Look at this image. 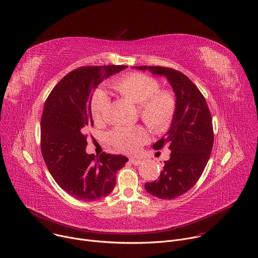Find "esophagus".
<instances>
[{
	"label": "esophagus",
	"instance_id": "esophagus-1",
	"mask_svg": "<svg viewBox=\"0 0 258 258\" xmlns=\"http://www.w3.org/2000/svg\"><path fill=\"white\" fill-rule=\"evenodd\" d=\"M129 161H130V163H132L134 166H139V165L142 163V160H141V159H138V158H130Z\"/></svg>",
	"mask_w": 258,
	"mask_h": 258
}]
</instances>
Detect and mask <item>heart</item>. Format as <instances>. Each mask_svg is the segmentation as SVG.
<instances>
[{"label": "heart", "mask_w": 258, "mask_h": 258, "mask_svg": "<svg viewBox=\"0 0 258 258\" xmlns=\"http://www.w3.org/2000/svg\"><path fill=\"white\" fill-rule=\"evenodd\" d=\"M112 89L122 97L138 104L141 120L155 133L166 132L175 117L177 100L170 89H160V82L146 74H127L112 84ZM110 99L103 91H97L91 101L92 118L96 123L105 119ZM108 141L117 151L133 154L149 141L148 131L142 126L117 127L108 134Z\"/></svg>", "instance_id": "heart-1"}]
</instances>
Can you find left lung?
<instances>
[{
  "label": "left lung",
  "mask_w": 258,
  "mask_h": 258,
  "mask_svg": "<svg viewBox=\"0 0 258 258\" xmlns=\"http://www.w3.org/2000/svg\"><path fill=\"white\" fill-rule=\"evenodd\" d=\"M165 76L176 95L177 108L169 131L153 146L167 147L170 159L158 180L148 182V192L159 198L175 199L189 190L201 177L211 155L214 133L211 113L203 94L182 73L164 67H134Z\"/></svg>",
  "instance_id": "obj_1"
}]
</instances>
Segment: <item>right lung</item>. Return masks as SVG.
<instances>
[{
	"instance_id": "right-lung-1",
	"label": "right lung",
	"mask_w": 258,
	"mask_h": 258,
	"mask_svg": "<svg viewBox=\"0 0 258 258\" xmlns=\"http://www.w3.org/2000/svg\"><path fill=\"white\" fill-rule=\"evenodd\" d=\"M127 66L81 67L64 76L45 101L41 118V152L54 180L84 202L111 192L116 173L128 159L102 153L88 155V129L93 127L92 92L103 79Z\"/></svg>"
}]
</instances>
